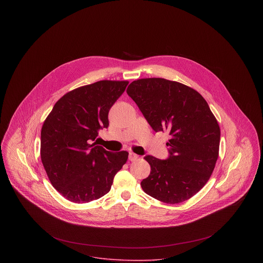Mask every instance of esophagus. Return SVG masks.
Returning <instances> with one entry per match:
<instances>
[{"label": "esophagus", "instance_id": "1", "mask_svg": "<svg viewBox=\"0 0 263 263\" xmlns=\"http://www.w3.org/2000/svg\"><path fill=\"white\" fill-rule=\"evenodd\" d=\"M128 159H129V161H137V160L139 159V156H138V155H136V154H135V153H133V152H129Z\"/></svg>", "mask_w": 263, "mask_h": 263}]
</instances>
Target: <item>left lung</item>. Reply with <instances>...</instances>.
Masks as SVG:
<instances>
[{"label": "left lung", "mask_w": 263, "mask_h": 263, "mask_svg": "<svg viewBox=\"0 0 263 263\" xmlns=\"http://www.w3.org/2000/svg\"><path fill=\"white\" fill-rule=\"evenodd\" d=\"M126 93L156 133L168 132L171 137L166 144L170 148L167 160L144 158L151 173L141 186L166 203L187 200L205 185L215 169L221 138L217 118L197 91L179 82L139 79Z\"/></svg>", "instance_id": "obj_1"}]
</instances>
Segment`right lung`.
Instances as JSON below:
<instances>
[{"label":"right lung","instance_id":"1","mask_svg":"<svg viewBox=\"0 0 263 263\" xmlns=\"http://www.w3.org/2000/svg\"><path fill=\"white\" fill-rule=\"evenodd\" d=\"M128 81L103 80L65 94L41 127L40 157L51 185L66 199L84 203L109 192L128 158L93 143L108 127V112Z\"/></svg>","mask_w":263,"mask_h":263}]
</instances>
